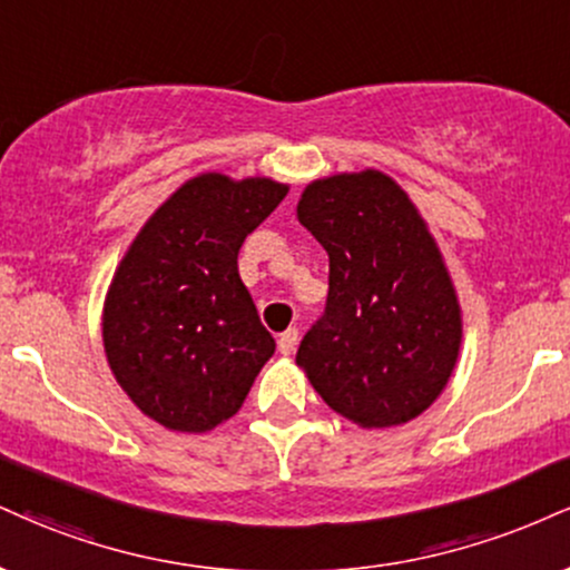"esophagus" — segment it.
I'll use <instances>...</instances> for the list:
<instances>
[{
  "label": "esophagus",
  "instance_id": "1",
  "mask_svg": "<svg viewBox=\"0 0 570 570\" xmlns=\"http://www.w3.org/2000/svg\"><path fill=\"white\" fill-rule=\"evenodd\" d=\"M297 340H299L297 328H286V332L278 337V353L281 355H292L294 347H297Z\"/></svg>",
  "mask_w": 570,
  "mask_h": 570
}]
</instances>
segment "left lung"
Here are the masks:
<instances>
[{
	"instance_id": "obj_1",
	"label": "left lung",
	"mask_w": 570,
	"mask_h": 570,
	"mask_svg": "<svg viewBox=\"0 0 570 570\" xmlns=\"http://www.w3.org/2000/svg\"><path fill=\"white\" fill-rule=\"evenodd\" d=\"M297 219L328 255L326 313L299 342L297 366L363 430L416 420L449 385L464 332L430 225L374 167L307 183Z\"/></svg>"
}]
</instances>
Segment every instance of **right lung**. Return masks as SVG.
Here are the masks:
<instances>
[{
  "label": "right lung",
  "mask_w": 570,
  "mask_h": 570,
  "mask_svg": "<svg viewBox=\"0 0 570 570\" xmlns=\"http://www.w3.org/2000/svg\"><path fill=\"white\" fill-rule=\"evenodd\" d=\"M289 185L202 173L146 219L102 303L114 380L148 420L209 433L244 406L276 342L238 276L244 238Z\"/></svg>",
  "instance_id": "right-lung-1"
}]
</instances>
